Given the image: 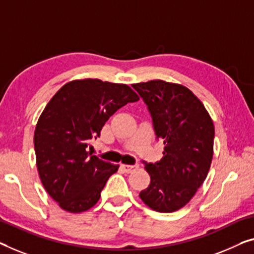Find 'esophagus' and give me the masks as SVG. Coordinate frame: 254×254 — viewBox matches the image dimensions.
I'll use <instances>...</instances> for the list:
<instances>
[{
    "label": "esophagus",
    "instance_id": "1",
    "mask_svg": "<svg viewBox=\"0 0 254 254\" xmlns=\"http://www.w3.org/2000/svg\"><path fill=\"white\" fill-rule=\"evenodd\" d=\"M121 168H122L127 173H131L132 171L138 169V165H128V164H121Z\"/></svg>",
    "mask_w": 254,
    "mask_h": 254
}]
</instances>
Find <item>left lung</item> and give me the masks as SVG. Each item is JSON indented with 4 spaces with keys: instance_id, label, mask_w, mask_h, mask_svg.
<instances>
[{
    "instance_id": "8db88e82",
    "label": "left lung",
    "mask_w": 254,
    "mask_h": 254,
    "mask_svg": "<svg viewBox=\"0 0 254 254\" xmlns=\"http://www.w3.org/2000/svg\"><path fill=\"white\" fill-rule=\"evenodd\" d=\"M132 86L148 106L156 137L164 141L162 160L145 165L150 184L139 196L154 211H178L194 197L209 172L213 122L202 101L186 86L162 79Z\"/></svg>"
}]
</instances>
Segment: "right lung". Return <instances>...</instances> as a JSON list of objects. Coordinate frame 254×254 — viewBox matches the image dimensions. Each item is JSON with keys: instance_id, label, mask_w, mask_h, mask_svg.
Listing matches in <instances>:
<instances>
[{"instance_id": "right-lung-1", "label": "right lung", "mask_w": 254, "mask_h": 254, "mask_svg": "<svg viewBox=\"0 0 254 254\" xmlns=\"http://www.w3.org/2000/svg\"><path fill=\"white\" fill-rule=\"evenodd\" d=\"M138 100L127 84L83 78L66 83L45 106L34 132L36 166L44 189L63 210L81 213L99 200L119 164L86 148L117 109Z\"/></svg>"}]
</instances>
